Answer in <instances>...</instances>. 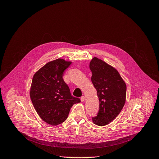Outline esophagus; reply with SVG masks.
Masks as SVG:
<instances>
[{
  "mask_svg": "<svg viewBox=\"0 0 159 159\" xmlns=\"http://www.w3.org/2000/svg\"><path fill=\"white\" fill-rule=\"evenodd\" d=\"M84 100H85V97H84V96H82V97L80 98V101H81L82 102H83V101H84Z\"/></svg>",
  "mask_w": 159,
  "mask_h": 159,
  "instance_id": "obj_1",
  "label": "esophagus"
}]
</instances>
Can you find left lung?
Masks as SVG:
<instances>
[{
	"label": "left lung",
	"mask_w": 159,
	"mask_h": 159,
	"mask_svg": "<svg viewBox=\"0 0 159 159\" xmlns=\"http://www.w3.org/2000/svg\"><path fill=\"white\" fill-rule=\"evenodd\" d=\"M89 67L100 102L98 113L93 117V121L96 125L105 126L122 110L126 101V85L115 68L96 57L93 58Z\"/></svg>",
	"instance_id": "obj_1"
}]
</instances>
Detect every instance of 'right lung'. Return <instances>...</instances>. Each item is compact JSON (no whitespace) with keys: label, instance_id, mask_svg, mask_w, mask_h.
Returning a JSON list of instances; mask_svg holds the SVG:
<instances>
[{"label":"right lung","instance_id":"add662e5","mask_svg":"<svg viewBox=\"0 0 159 159\" xmlns=\"http://www.w3.org/2000/svg\"><path fill=\"white\" fill-rule=\"evenodd\" d=\"M71 64L57 59L44 65L35 73L30 89V97L38 115L51 125L64 122L72 106L80 99L71 95L63 79L65 70Z\"/></svg>","mask_w":159,"mask_h":159}]
</instances>
